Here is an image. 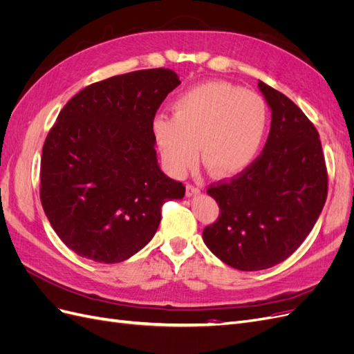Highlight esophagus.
<instances>
[{
  "mask_svg": "<svg viewBox=\"0 0 354 354\" xmlns=\"http://www.w3.org/2000/svg\"><path fill=\"white\" fill-rule=\"evenodd\" d=\"M201 194V189L198 186H194V185H187L186 186V195L187 196H195V195H199Z\"/></svg>",
  "mask_w": 354,
  "mask_h": 354,
  "instance_id": "1",
  "label": "esophagus"
}]
</instances>
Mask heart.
<instances>
[{
	"instance_id": "obj_1",
	"label": "heart",
	"mask_w": 354,
	"mask_h": 354,
	"mask_svg": "<svg viewBox=\"0 0 354 354\" xmlns=\"http://www.w3.org/2000/svg\"><path fill=\"white\" fill-rule=\"evenodd\" d=\"M174 118L158 115L152 131L171 174L185 176L195 164L198 146L211 174L243 173L263 146L269 111L260 94L212 81L190 88L173 104Z\"/></svg>"
}]
</instances>
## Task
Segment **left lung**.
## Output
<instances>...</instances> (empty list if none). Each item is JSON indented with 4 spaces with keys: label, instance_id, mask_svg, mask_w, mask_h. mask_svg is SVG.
<instances>
[{
    "label": "left lung",
    "instance_id": "8db88e82",
    "mask_svg": "<svg viewBox=\"0 0 354 354\" xmlns=\"http://www.w3.org/2000/svg\"><path fill=\"white\" fill-rule=\"evenodd\" d=\"M272 109L261 155L230 181L207 194L220 216L203 229L214 255L243 272L282 263L312 232L328 195V174L319 133L285 94L259 81Z\"/></svg>",
    "mask_w": 354,
    "mask_h": 354
}]
</instances>
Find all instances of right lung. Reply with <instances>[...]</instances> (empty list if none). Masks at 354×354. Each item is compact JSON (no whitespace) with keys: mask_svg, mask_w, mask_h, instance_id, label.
I'll list each match as a JSON object with an SVG mask.
<instances>
[{"mask_svg":"<svg viewBox=\"0 0 354 354\" xmlns=\"http://www.w3.org/2000/svg\"><path fill=\"white\" fill-rule=\"evenodd\" d=\"M181 84L171 69L118 75L81 90L50 130L41 156V203L68 248L121 263L155 236L160 208L186 187L159 168L152 122Z\"/></svg>","mask_w":354,"mask_h":354,"instance_id":"right-lung-1","label":"right lung"}]
</instances>
